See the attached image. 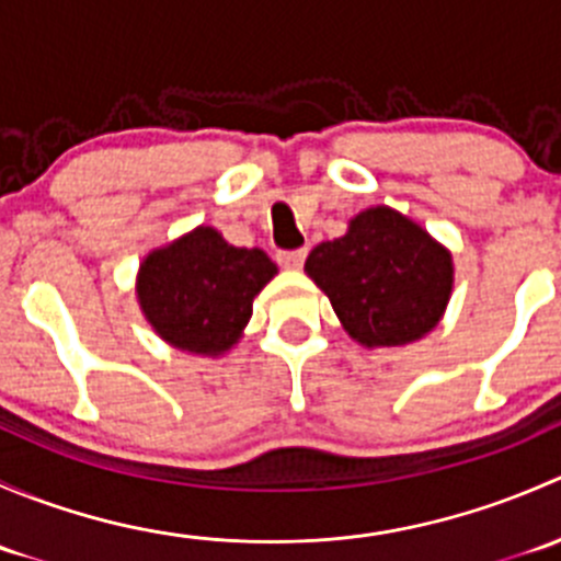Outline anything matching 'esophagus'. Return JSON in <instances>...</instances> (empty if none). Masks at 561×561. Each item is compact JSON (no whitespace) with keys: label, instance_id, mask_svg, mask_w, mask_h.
<instances>
[{"label":"esophagus","instance_id":"obj_1","mask_svg":"<svg viewBox=\"0 0 561 561\" xmlns=\"http://www.w3.org/2000/svg\"><path fill=\"white\" fill-rule=\"evenodd\" d=\"M276 260H279L282 268L298 271L304 265V260H307V249H293V252H279V254H276Z\"/></svg>","mask_w":561,"mask_h":561}]
</instances>
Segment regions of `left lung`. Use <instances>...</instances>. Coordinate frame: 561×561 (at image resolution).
<instances>
[{
    "instance_id": "1",
    "label": "left lung",
    "mask_w": 561,
    "mask_h": 561,
    "mask_svg": "<svg viewBox=\"0 0 561 561\" xmlns=\"http://www.w3.org/2000/svg\"><path fill=\"white\" fill-rule=\"evenodd\" d=\"M360 347H401L439 325L454 293V254L390 206L355 214L342 239L322 241L304 265Z\"/></svg>"
}]
</instances>
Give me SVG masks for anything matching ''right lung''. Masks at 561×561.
Returning a JSON list of instances; mask_svg holds the SVG:
<instances>
[{
  "instance_id": "add662e5",
  "label": "right lung",
  "mask_w": 561,
  "mask_h": 561,
  "mask_svg": "<svg viewBox=\"0 0 561 561\" xmlns=\"http://www.w3.org/2000/svg\"><path fill=\"white\" fill-rule=\"evenodd\" d=\"M276 274L263 249L233 247L217 228L197 225L140 260L135 296L162 342L219 358L244 336L254 296Z\"/></svg>"
}]
</instances>
